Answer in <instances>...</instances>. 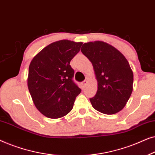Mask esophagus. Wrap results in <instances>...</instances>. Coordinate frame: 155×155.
<instances>
[{"label":"esophagus","mask_w":155,"mask_h":155,"mask_svg":"<svg viewBox=\"0 0 155 155\" xmlns=\"http://www.w3.org/2000/svg\"><path fill=\"white\" fill-rule=\"evenodd\" d=\"M87 80H84V81L82 82V84L83 86H85L86 84H87Z\"/></svg>","instance_id":"obj_1"}]
</instances>
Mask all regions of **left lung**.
<instances>
[{
	"label": "left lung",
	"mask_w": 155,
	"mask_h": 155,
	"mask_svg": "<svg viewBox=\"0 0 155 155\" xmlns=\"http://www.w3.org/2000/svg\"><path fill=\"white\" fill-rule=\"evenodd\" d=\"M81 51L92 63L98 82L92 107L105 114L118 113L126 104L133 91V73L125 56L103 41L88 42Z\"/></svg>",
	"instance_id": "1"
}]
</instances>
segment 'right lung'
I'll use <instances>...</instances> for the list:
<instances>
[{
	"label": "right lung",
	"instance_id": "1",
	"mask_svg": "<svg viewBox=\"0 0 155 155\" xmlns=\"http://www.w3.org/2000/svg\"><path fill=\"white\" fill-rule=\"evenodd\" d=\"M82 42L61 40L42 49L31 61L28 89L37 109L50 118L63 117L73 107L81 89L74 82L70 63Z\"/></svg>",
	"mask_w": 155,
	"mask_h": 155
}]
</instances>
